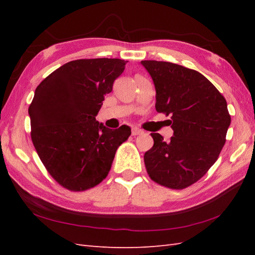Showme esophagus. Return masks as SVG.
<instances>
[{
  "label": "esophagus",
  "mask_w": 255,
  "mask_h": 255,
  "mask_svg": "<svg viewBox=\"0 0 255 255\" xmlns=\"http://www.w3.org/2000/svg\"><path fill=\"white\" fill-rule=\"evenodd\" d=\"M131 133H132V136H137V134L143 133V131L141 130V129H139V128H137V127H133L132 130H131Z\"/></svg>",
  "instance_id": "obj_1"
}]
</instances>
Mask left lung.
I'll return each mask as SVG.
<instances>
[{
    "label": "left lung",
    "mask_w": 255,
    "mask_h": 255,
    "mask_svg": "<svg viewBox=\"0 0 255 255\" xmlns=\"http://www.w3.org/2000/svg\"><path fill=\"white\" fill-rule=\"evenodd\" d=\"M152 78L155 110L171 115L173 136L153 132L144 153L149 176L161 185L182 189L203 177L226 142L231 118L225 97L203 74L175 63L144 60Z\"/></svg>",
    "instance_id": "8db88e82"
}]
</instances>
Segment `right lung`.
I'll return each instance as SVG.
<instances>
[{"instance_id": "obj_1", "label": "right lung", "mask_w": 255, "mask_h": 255, "mask_svg": "<svg viewBox=\"0 0 255 255\" xmlns=\"http://www.w3.org/2000/svg\"><path fill=\"white\" fill-rule=\"evenodd\" d=\"M127 61L80 59L63 64L37 86L28 108L31 140L50 175L70 191H85L107 176L130 127L96 121L106 94Z\"/></svg>"}]
</instances>
